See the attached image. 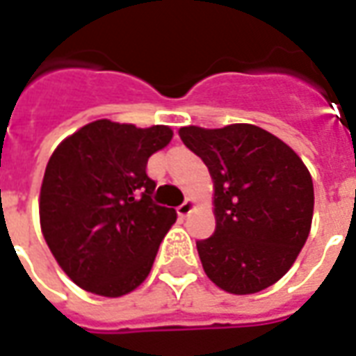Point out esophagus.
I'll use <instances>...</instances> for the list:
<instances>
[{"instance_id": "obj_1", "label": "esophagus", "mask_w": 356, "mask_h": 356, "mask_svg": "<svg viewBox=\"0 0 356 356\" xmlns=\"http://www.w3.org/2000/svg\"><path fill=\"white\" fill-rule=\"evenodd\" d=\"M194 208V202L193 200H185L181 206L177 208V216L179 217H186L191 211H193Z\"/></svg>"}]
</instances>
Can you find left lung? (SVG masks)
I'll use <instances>...</instances> for the list:
<instances>
[{"label": "left lung", "mask_w": 356, "mask_h": 356, "mask_svg": "<svg viewBox=\"0 0 356 356\" xmlns=\"http://www.w3.org/2000/svg\"><path fill=\"white\" fill-rule=\"evenodd\" d=\"M179 137L208 165L216 188V232L196 240L206 275L238 296L273 286L311 231L314 191L305 163L257 125H188Z\"/></svg>", "instance_id": "left-lung-1"}]
</instances>
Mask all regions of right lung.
<instances>
[{
  "label": "right lung",
  "mask_w": 356,
  "mask_h": 356,
  "mask_svg": "<svg viewBox=\"0 0 356 356\" xmlns=\"http://www.w3.org/2000/svg\"><path fill=\"white\" fill-rule=\"evenodd\" d=\"M171 137L168 125L140 129L97 120L49 158L40 193L42 232L58 265L83 290L120 298L150 273L177 213L152 200L156 181L147 163Z\"/></svg>",
  "instance_id": "right-lung-1"
}]
</instances>
